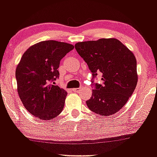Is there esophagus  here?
Returning <instances> with one entry per match:
<instances>
[{
	"label": "esophagus",
	"instance_id": "esophagus-1",
	"mask_svg": "<svg viewBox=\"0 0 157 157\" xmlns=\"http://www.w3.org/2000/svg\"><path fill=\"white\" fill-rule=\"evenodd\" d=\"M72 91L74 92H79L80 91V88H76V89H73Z\"/></svg>",
	"mask_w": 157,
	"mask_h": 157
}]
</instances>
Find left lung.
<instances>
[{
	"instance_id": "8db88e82",
	"label": "left lung",
	"mask_w": 157,
	"mask_h": 157,
	"mask_svg": "<svg viewBox=\"0 0 157 157\" xmlns=\"http://www.w3.org/2000/svg\"><path fill=\"white\" fill-rule=\"evenodd\" d=\"M75 46L93 77L102 73L103 84H95L91 99L86 101L88 108L102 116L118 112L137 84L136 60L133 52L116 38L78 42Z\"/></svg>"
}]
</instances>
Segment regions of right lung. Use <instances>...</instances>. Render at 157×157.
Masks as SVG:
<instances>
[{
  "label": "right lung",
  "mask_w": 157,
  "mask_h": 157,
  "mask_svg": "<svg viewBox=\"0 0 157 157\" xmlns=\"http://www.w3.org/2000/svg\"><path fill=\"white\" fill-rule=\"evenodd\" d=\"M74 48L67 43L41 41L23 53L16 67L20 99L27 111L40 120H52L63 109L67 92L51 82L59 76L61 59Z\"/></svg>",
  "instance_id": "right-lung-1"
}]
</instances>
